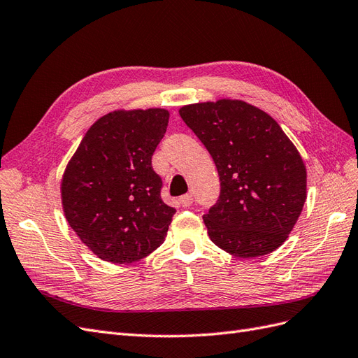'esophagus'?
<instances>
[{
  "label": "esophagus",
  "instance_id": "34e87169",
  "mask_svg": "<svg viewBox=\"0 0 358 358\" xmlns=\"http://www.w3.org/2000/svg\"><path fill=\"white\" fill-rule=\"evenodd\" d=\"M194 201V197L191 196V194H185V196L179 197V204L182 206V208H188V206H191Z\"/></svg>",
  "mask_w": 358,
  "mask_h": 358
}]
</instances>
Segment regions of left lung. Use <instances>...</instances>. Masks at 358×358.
Here are the masks:
<instances>
[{"label": "left lung", "mask_w": 358, "mask_h": 358, "mask_svg": "<svg viewBox=\"0 0 358 358\" xmlns=\"http://www.w3.org/2000/svg\"><path fill=\"white\" fill-rule=\"evenodd\" d=\"M179 115L209 150L221 194L203 216L210 241L239 258L282 245L306 200V166L275 119L242 100L182 106Z\"/></svg>", "instance_id": "8db88e82"}]
</instances>
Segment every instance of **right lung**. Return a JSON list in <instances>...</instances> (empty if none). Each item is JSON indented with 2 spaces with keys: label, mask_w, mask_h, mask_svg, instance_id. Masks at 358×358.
<instances>
[{
  "label": "right lung",
  "mask_w": 358,
  "mask_h": 358,
  "mask_svg": "<svg viewBox=\"0 0 358 358\" xmlns=\"http://www.w3.org/2000/svg\"><path fill=\"white\" fill-rule=\"evenodd\" d=\"M169 110H113L90 127L61 179L64 215L104 262H138L164 242L175 209L161 200L152 155Z\"/></svg>",
  "instance_id": "obj_1"
}]
</instances>
